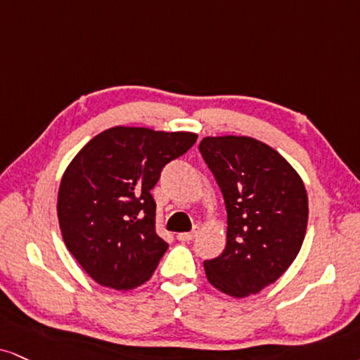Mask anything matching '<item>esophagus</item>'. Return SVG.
I'll return each instance as SVG.
<instances>
[{
  "instance_id": "34e87169",
  "label": "esophagus",
  "mask_w": 360,
  "mask_h": 360,
  "mask_svg": "<svg viewBox=\"0 0 360 360\" xmlns=\"http://www.w3.org/2000/svg\"><path fill=\"white\" fill-rule=\"evenodd\" d=\"M195 237H197V230H192V232H184V233L176 235V238H179L180 242H190V240H193Z\"/></svg>"
}]
</instances>
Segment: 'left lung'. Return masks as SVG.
<instances>
[{"instance_id": "1", "label": "left lung", "mask_w": 360, "mask_h": 360, "mask_svg": "<svg viewBox=\"0 0 360 360\" xmlns=\"http://www.w3.org/2000/svg\"><path fill=\"white\" fill-rule=\"evenodd\" d=\"M227 208V245L205 260L208 282L247 297L290 267L307 230L304 181L269 145L247 136H207L198 145Z\"/></svg>"}]
</instances>
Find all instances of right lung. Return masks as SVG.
I'll use <instances>...</instances> for the list:
<instances>
[{"label":"right lung","instance_id":"right-lung-1","mask_svg":"<svg viewBox=\"0 0 360 360\" xmlns=\"http://www.w3.org/2000/svg\"><path fill=\"white\" fill-rule=\"evenodd\" d=\"M195 133L115 127L83 146L58 192L65 245L100 285L128 290L148 281L168 243L155 230L152 188L187 153Z\"/></svg>","mask_w":360,"mask_h":360}]
</instances>
